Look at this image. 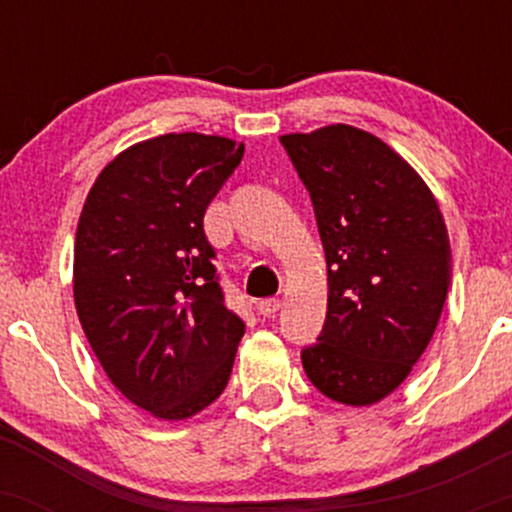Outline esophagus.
<instances>
[{
    "mask_svg": "<svg viewBox=\"0 0 512 512\" xmlns=\"http://www.w3.org/2000/svg\"><path fill=\"white\" fill-rule=\"evenodd\" d=\"M279 308H281L279 298H264V301L257 303V310H260L262 317H274L279 313Z\"/></svg>",
    "mask_w": 512,
    "mask_h": 512,
    "instance_id": "esophagus-1",
    "label": "esophagus"
}]
</instances>
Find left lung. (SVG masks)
I'll list each match as a JSON object with an SVG mask.
<instances>
[{
  "label": "left lung",
  "instance_id": "8db88e82",
  "mask_svg": "<svg viewBox=\"0 0 512 512\" xmlns=\"http://www.w3.org/2000/svg\"><path fill=\"white\" fill-rule=\"evenodd\" d=\"M310 192L327 260V317L303 349L325 397L368 407L395 392L436 332L450 238L421 175L375 134L327 125L279 137Z\"/></svg>",
  "mask_w": 512,
  "mask_h": 512
}]
</instances>
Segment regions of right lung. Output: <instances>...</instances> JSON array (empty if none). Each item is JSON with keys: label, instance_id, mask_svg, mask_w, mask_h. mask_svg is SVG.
Instances as JSON below:
<instances>
[{"label": "right lung", "instance_id": "1", "mask_svg": "<svg viewBox=\"0 0 512 512\" xmlns=\"http://www.w3.org/2000/svg\"><path fill=\"white\" fill-rule=\"evenodd\" d=\"M245 146L216 134L146 139L101 170L74 243V305L117 390L163 421L207 409L245 322L226 308L204 211Z\"/></svg>", "mask_w": 512, "mask_h": 512}]
</instances>
